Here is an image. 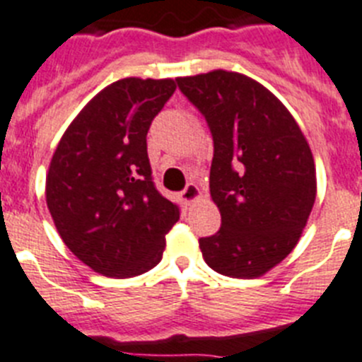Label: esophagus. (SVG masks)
Masks as SVG:
<instances>
[{"mask_svg":"<svg viewBox=\"0 0 362 362\" xmlns=\"http://www.w3.org/2000/svg\"><path fill=\"white\" fill-rule=\"evenodd\" d=\"M180 197L185 204H191L194 202V200H199L200 197H202V193H200L199 185L197 184H187L185 185V189L180 193Z\"/></svg>","mask_w":362,"mask_h":362,"instance_id":"esophagus-1","label":"esophagus"}]
</instances>
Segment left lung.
Returning <instances> with one entry per match:
<instances>
[{
	"instance_id": "left-lung-1",
	"label": "left lung",
	"mask_w": 362,
	"mask_h": 362,
	"mask_svg": "<svg viewBox=\"0 0 362 362\" xmlns=\"http://www.w3.org/2000/svg\"><path fill=\"white\" fill-rule=\"evenodd\" d=\"M213 134L209 191L222 226L200 238L206 264L257 279L290 255L315 204L312 149L284 103L253 78L216 71L177 78Z\"/></svg>"
}]
</instances>
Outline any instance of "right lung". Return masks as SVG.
Returning <instances> with one entry per match:
<instances>
[{"label":"right lung","instance_id":"obj_1","mask_svg":"<svg viewBox=\"0 0 362 362\" xmlns=\"http://www.w3.org/2000/svg\"><path fill=\"white\" fill-rule=\"evenodd\" d=\"M175 89L171 78L107 86L71 122L50 160V216L65 246L96 273L125 279L153 269L180 218L153 184L146 140Z\"/></svg>","mask_w":362,"mask_h":362}]
</instances>
